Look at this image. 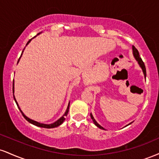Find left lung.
Instances as JSON below:
<instances>
[{"label":"left lung","instance_id":"8db88e82","mask_svg":"<svg viewBox=\"0 0 159 159\" xmlns=\"http://www.w3.org/2000/svg\"><path fill=\"white\" fill-rule=\"evenodd\" d=\"M132 49H133V56H134V58L135 60H136L138 61V64H139V66H140V67L141 68V70H142L143 71V73H144V78H146V75H147V72H146V68H145V65L144 64V62H143L142 59H141L140 58V55H139V51L137 50V49L135 48V47H134V46H133L132 47ZM90 117L92 118V120H93V123L95 124V125L96 126V127H98V128H100V129H105L104 127H101V126L99 124L98 122H97L96 121H95V119L94 118V117H93V116L92 115V113H90ZM132 123V122H131ZM131 123H129V124H127V125H129V124H131Z\"/></svg>","mask_w":159,"mask_h":159}]
</instances>
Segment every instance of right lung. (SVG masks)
<instances>
[{"instance_id": "1", "label": "right lung", "mask_w": 159, "mask_h": 159, "mask_svg": "<svg viewBox=\"0 0 159 159\" xmlns=\"http://www.w3.org/2000/svg\"><path fill=\"white\" fill-rule=\"evenodd\" d=\"M39 34H40V33H38V35H39ZM31 41H32V39H30V41H29L27 42V43H26V46H27V45L29 44V43H30V42ZM24 49H25V48H24ZM24 50L22 51V53H21V55H20V57L22 56V55H23V52H24ZM20 58L18 59V63L19 62V60H20ZM14 85H15V81H14V80H13V88H12V90H13V96H14L15 101V103H16V104H17V106H18V109H19V110H20V112H21V113H22L23 116H24V118H25V119L26 120V121L30 122V123H31L32 124H34V125L37 126V127H43V128H48V129H50V128H55V127H58V126H60L61 124H62L63 122L64 121V120H65V116H67V114H68V112H69V108H70V102H69V104H68V106H67V108H66V112H64V114L63 115V116H61V117L60 118H59V119L57 120L56 121H55L54 123L49 124H42V123H40V122H38V121H34V120H32V119H30V118H28L27 116H25L24 112H22V110H20V107H19V105H18V102H17L16 99H15V95H14V93H15V87H14Z\"/></svg>"}]
</instances>
